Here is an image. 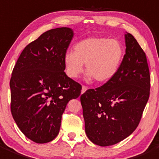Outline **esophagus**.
Listing matches in <instances>:
<instances>
[{"mask_svg": "<svg viewBox=\"0 0 159 159\" xmlns=\"http://www.w3.org/2000/svg\"><path fill=\"white\" fill-rule=\"evenodd\" d=\"M87 89H88V88L86 87V86L83 85L82 86V89H81V94H83V93H84V92H85V91L87 90Z\"/></svg>", "mask_w": 159, "mask_h": 159, "instance_id": "34e87169", "label": "esophagus"}]
</instances>
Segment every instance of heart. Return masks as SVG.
Wrapping results in <instances>:
<instances>
[{"label":"heart","instance_id":"b5f03b06","mask_svg":"<svg viewBox=\"0 0 159 159\" xmlns=\"http://www.w3.org/2000/svg\"><path fill=\"white\" fill-rule=\"evenodd\" d=\"M125 50L117 39L108 37H89L77 43L73 52L64 57L65 72L70 78H77L85 64L89 81L103 83L115 76L124 59Z\"/></svg>","mask_w":159,"mask_h":159}]
</instances>
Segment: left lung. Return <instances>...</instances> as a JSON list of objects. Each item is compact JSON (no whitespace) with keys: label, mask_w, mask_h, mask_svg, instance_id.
Listing matches in <instances>:
<instances>
[{"label":"left lung","mask_w":159,"mask_h":159,"mask_svg":"<svg viewBox=\"0 0 159 159\" xmlns=\"http://www.w3.org/2000/svg\"><path fill=\"white\" fill-rule=\"evenodd\" d=\"M126 53L115 76L81 95L85 133L97 145L109 146L130 136L139 124L150 95L145 53L125 34Z\"/></svg>","instance_id":"left-lung-1"}]
</instances>
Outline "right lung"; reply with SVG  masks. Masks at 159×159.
I'll use <instances>...</instances> for the list:
<instances>
[{
  "mask_svg": "<svg viewBox=\"0 0 159 159\" xmlns=\"http://www.w3.org/2000/svg\"><path fill=\"white\" fill-rule=\"evenodd\" d=\"M73 36L70 28L47 31L25 47L12 70L11 112L20 130L35 143L57 136L67 102L81 94V84L64 72Z\"/></svg>",
  "mask_w": 159,
  "mask_h": 159,
  "instance_id": "right-lung-1",
  "label": "right lung"
}]
</instances>
